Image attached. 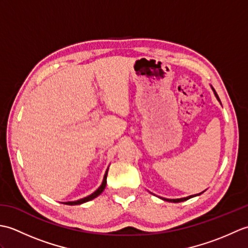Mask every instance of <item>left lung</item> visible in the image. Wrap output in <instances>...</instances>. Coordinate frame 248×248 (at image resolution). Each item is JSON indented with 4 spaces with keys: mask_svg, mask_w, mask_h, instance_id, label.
<instances>
[{
    "mask_svg": "<svg viewBox=\"0 0 248 248\" xmlns=\"http://www.w3.org/2000/svg\"><path fill=\"white\" fill-rule=\"evenodd\" d=\"M211 88H212V91H213V93H214V94H215V97H217V99L218 100V102H220V100H219V98H218V96H217V92H215V89L211 86ZM204 192V191H203ZM203 192H202V193H199V194H196V195H191V196H187V197H183V198H177V199H168V198H162L163 200H165V202H186V200H187V199H189V198H192V197H195V196H199V195H202Z\"/></svg>",
    "mask_w": 248,
    "mask_h": 248,
    "instance_id": "1",
    "label": "left lung"
}]
</instances>
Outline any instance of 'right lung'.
Here are the masks:
<instances>
[{
    "label": "right lung",
    "mask_w": 248,
    "mask_h": 248,
    "mask_svg": "<svg viewBox=\"0 0 248 248\" xmlns=\"http://www.w3.org/2000/svg\"><path fill=\"white\" fill-rule=\"evenodd\" d=\"M108 168L107 171H105V173H104L103 181H102V183H101V186H100L98 187V189H96V191H94L93 194L88 195V196L84 197V198H81V199H78V200H76V202H64V203H65V204H69V205H75V204H82V203H84V202H89V200H93V198L98 197L99 195L101 194V193L104 191L105 186H107V177H108Z\"/></svg>",
    "instance_id": "obj_1"
}]
</instances>
